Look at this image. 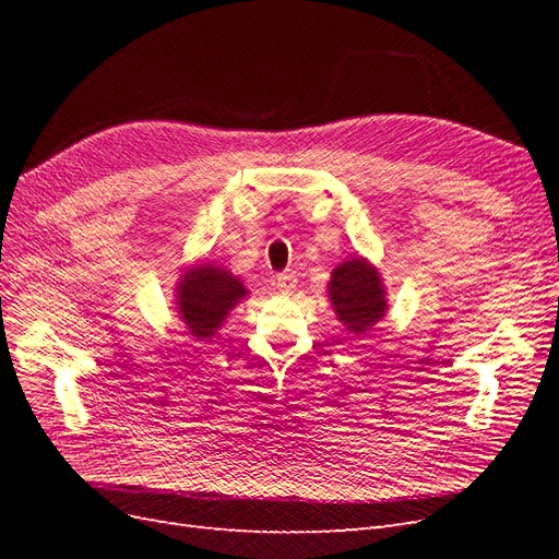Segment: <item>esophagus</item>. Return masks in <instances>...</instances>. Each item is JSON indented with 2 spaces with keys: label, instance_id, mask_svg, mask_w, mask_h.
<instances>
[{
  "label": "esophagus",
  "instance_id": "esophagus-1",
  "mask_svg": "<svg viewBox=\"0 0 559 559\" xmlns=\"http://www.w3.org/2000/svg\"><path fill=\"white\" fill-rule=\"evenodd\" d=\"M275 284H277V289L282 294H294L296 284H298V277H296V273H292V270H286V273H280L275 277Z\"/></svg>",
  "mask_w": 559,
  "mask_h": 559
}]
</instances>
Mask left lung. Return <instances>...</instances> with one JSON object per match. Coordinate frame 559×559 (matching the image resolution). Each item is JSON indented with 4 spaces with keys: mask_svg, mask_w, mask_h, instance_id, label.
Listing matches in <instances>:
<instances>
[{
    "mask_svg": "<svg viewBox=\"0 0 559 559\" xmlns=\"http://www.w3.org/2000/svg\"><path fill=\"white\" fill-rule=\"evenodd\" d=\"M329 296L337 319L352 333H364L382 319L386 310L378 270L364 259L337 265L331 275Z\"/></svg>",
    "mask_w": 559,
    "mask_h": 559,
    "instance_id": "8db88e82",
    "label": "left lung"
}]
</instances>
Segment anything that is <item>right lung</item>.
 I'll use <instances>...</instances> for the list:
<instances>
[{"label":"right lung","instance_id":"1","mask_svg":"<svg viewBox=\"0 0 559 559\" xmlns=\"http://www.w3.org/2000/svg\"><path fill=\"white\" fill-rule=\"evenodd\" d=\"M177 292L179 312L189 331L198 337H212L247 289L230 273L214 265H200L183 275Z\"/></svg>","mask_w":559,"mask_h":559}]
</instances>
